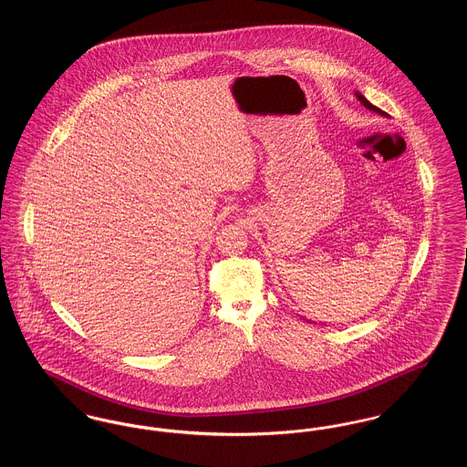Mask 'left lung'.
<instances>
[{"label":"left lung","mask_w":467,"mask_h":467,"mask_svg":"<svg viewBox=\"0 0 467 467\" xmlns=\"http://www.w3.org/2000/svg\"><path fill=\"white\" fill-rule=\"evenodd\" d=\"M356 98L357 99H358V101H360V103H362V105H364V107H366V109H368V110L375 111V113H378V115H381V117H389V115H387L385 111L379 110V109H378V107H375L373 103H369V101H368V99H366V98H364V96H362V94H360L358 90H357L356 92Z\"/></svg>","instance_id":"1"}]
</instances>
